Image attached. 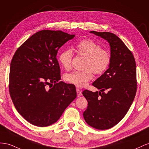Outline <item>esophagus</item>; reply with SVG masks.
<instances>
[{"mask_svg": "<svg viewBox=\"0 0 149 149\" xmlns=\"http://www.w3.org/2000/svg\"><path fill=\"white\" fill-rule=\"evenodd\" d=\"M76 91H77V97H80V96H81V95H82V91H80V90H79V88H77V89H76Z\"/></svg>", "mask_w": 149, "mask_h": 149, "instance_id": "1", "label": "esophagus"}]
</instances>
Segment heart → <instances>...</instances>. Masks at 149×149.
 Returning a JSON list of instances; mask_svg holds the SVG:
<instances>
[{
	"instance_id": "heart-1",
	"label": "heart",
	"mask_w": 149,
	"mask_h": 149,
	"mask_svg": "<svg viewBox=\"0 0 149 149\" xmlns=\"http://www.w3.org/2000/svg\"><path fill=\"white\" fill-rule=\"evenodd\" d=\"M77 53L86 57L84 62L85 69L74 71L67 74L65 81L77 87H84L93 78V72L101 74L107 69L110 62V56L107 50L101 49V46L91 39H84L77 44ZM73 53L71 49L63 50L59 53L58 60L65 70H70L72 67Z\"/></svg>"
}]
</instances>
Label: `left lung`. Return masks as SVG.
Masks as SVG:
<instances>
[{"label": "left lung", "mask_w": 149, "mask_h": 149, "mask_svg": "<svg viewBox=\"0 0 149 149\" xmlns=\"http://www.w3.org/2000/svg\"><path fill=\"white\" fill-rule=\"evenodd\" d=\"M90 33L108 42L110 62L109 69L92 84L100 91H83L82 94L88 102L83 116L88 125L105 130L117 124L133 102L137 91L136 64L132 53L114 33L96 31Z\"/></svg>", "instance_id": "obj_1"}]
</instances>
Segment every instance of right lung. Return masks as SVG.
I'll list each match as a JSON object with an SVG mask.
<instances>
[{"instance_id": "right-lung-1", "label": "right lung", "mask_w": 149, "mask_h": 149, "mask_svg": "<svg viewBox=\"0 0 149 149\" xmlns=\"http://www.w3.org/2000/svg\"><path fill=\"white\" fill-rule=\"evenodd\" d=\"M74 34L61 31L38 32L17 50L10 63L9 91L18 112L31 124L56 123L77 97L75 87L61 80L58 50ZM54 86L47 89V84Z\"/></svg>"}]
</instances>
